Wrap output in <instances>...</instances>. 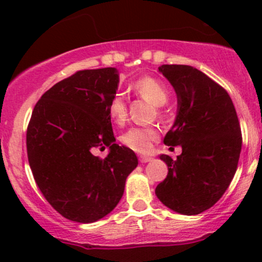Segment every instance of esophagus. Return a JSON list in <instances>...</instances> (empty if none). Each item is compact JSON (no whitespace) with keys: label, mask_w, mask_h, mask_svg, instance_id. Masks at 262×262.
<instances>
[{"label":"esophagus","mask_w":262,"mask_h":262,"mask_svg":"<svg viewBox=\"0 0 262 262\" xmlns=\"http://www.w3.org/2000/svg\"><path fill=\"white\" fill-rule=\"evenodd\" d=\"M152 158H150V156H139V161L141 164H145V162H149L151 161Z\"/></svg>","instance_id":"esophagus-1"}]
</instances>
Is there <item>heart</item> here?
<instances>
[{
	"label": "heart",
	"instance_id": "b5f03b06",
	"mask_svg": "<svg viewBox=\"0 0 262 262\" xmlns=\"http://www.w3.org/2000/svg\"><path fill=\"white\" fill-rule=\"evenodd\" d=\"M135 93L151 102L155 106H162L169 100V91L160 80L151 76L141 77L132 85ZM108 116L117 124H122L127 118V103L121 93H116L111 97L107 104ZM158 130L152 127H133L128 129L122 137L125 146L134 151L145 152L151 148L152 143L158 139Z\"/></svg>",
	"mask_w": 262,
	"mask_h": 262
}]
</instances>
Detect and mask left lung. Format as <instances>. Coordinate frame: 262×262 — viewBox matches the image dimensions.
<instances>
[{"mask_svg": "<svg viewBox=\"0 0 262 262\" xmlns=\"http://www.w3.org/2000/svg\"><path fill=\"white\" fill-rule=\"evenodd\" d=\"M159 71L177 95V116L165 135L169 146L181 145L176 160L160 155L169 167L156 186L159 200L186 215L200 214L229 187L242 151V129L228 92L188 65H161Z\"/></svg>", "mask_w": 262, "mask_h": 262, "instance_id": "8db88e82", "label": "left lung"}]
</instances>
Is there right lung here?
<instances>
[{"instance_id": "1", "label": "right lung", "mask_w": 262, "mask_h": 262, "mask_svg": "<svg viewBox=\"0 0 262 262\" xmlns=\"http://www.w3.org/2000/svg\"><path fill=\"white\" fill-rule=\"evenodd\" d=\"M119 77L114 68L81 70L48 90L27 128V154L37 186L62 217L93 223L114 209L138 165L116 144L107 104ZM110 148L106 159L93 150Z\"/></svg>"}]
</instances>
